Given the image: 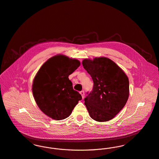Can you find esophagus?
I'll return each mask as SVG.
<instances>
[{
    "label": "esophagus",
    "instance_id": "34e87169",
    "mask_svg": "<svg viewBox=\"0 0 159 159\" xmlns=\"http://www.w3.org/2000/svg\"><path fill=\"white\" fill-rule=\"evenodd\" d=\"M80 94L82 95V99H84V97H85V92H84V91H80Z\"/></svg>",
    "mask_w": 159,
    "mask_h": 159
}]
</instances>
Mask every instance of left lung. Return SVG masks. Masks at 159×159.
Returning a JSON list of instances; mask_svg holds the SVG:
<instances>
[{
    "label": "left lung",
    "mask_w": 159,
    "mask_h": 159,
    "mask_svg": "<svg viewBox=\"0 0 159 159\" xmlns=\"http://www.w3.org/2000/svg\"><path fill=\"white\" fill-rule=\"evenodd\" d=\"M93 81V90L85 98L92 119L105 122L113 119L125 105L129 95V79L123 70L106 57L82 61Z\"/></svg>",
    "instance_id": "1"
}]
</instances>
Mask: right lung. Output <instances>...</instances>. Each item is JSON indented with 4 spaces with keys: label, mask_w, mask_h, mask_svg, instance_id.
I'll return each mask as SVG.
<instances>
[{
    "label": "right lung",
    "mask_w": 159,
    "mask_h": 159,
    "mask_svg": "<svg viewBox=\"0 0 159 159\" xmlns=\"http://www.w3.org/2000/svg\"><path fill=\"white\" fill-rule=\"evenodd\" d=\"M80 65L77 59L57 55L48 60L36 74L34 97L39 109L49 117L55 120L68 118L82 99L68 78Z\"/></svg>",
    "instance_id": "obj_1"
}]
</instances>
